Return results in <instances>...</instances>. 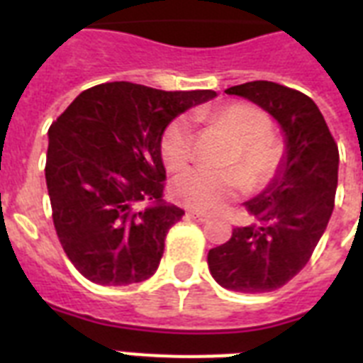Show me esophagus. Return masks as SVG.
<instances>
[{
  "mask_svg": "<svg viewBox=\"0 0 363 363\" xmlns=\"http://www.w3.org/2000/svg\"><path fill=\"white\" fill-rule=\"evenodd\" d=\"M188 216H190V218H194V220H198V222L209 220V215H205V213H199V211H188Z\"/></svg>",
  "mask_w": 363,
  "mask_h": 363,
  "instance_id": "1",
  "label": "esophagus"
}]
</instances>
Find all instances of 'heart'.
Returning a JSON list of instances; mask_svg holds the SVG:
<instances>
[{
  "mask_svg": "<svg viewBox=\"0 0 363 363\" xmlns=\"http://www.w3.org/2000/svg\"><path fill=\"white\" fill-rule=\"evenodd\" d=\"M207 121L228 130L238 141L228 165L232 169H194L173 182V196L182 205L198 211H218L235 199L242 190L259 186L275 175L282 160L281 141L269 133V118L250 104L224 105ZM162 158L173 171L184 169L194 160V131L186 118H177L162 135ZM241 167V170H235Z\"/></svg>",
  "mask_w": 363,
  "mask_h": 363,
  "instance_id": "obj_1",
  "label": "heart"
}]
</instances>
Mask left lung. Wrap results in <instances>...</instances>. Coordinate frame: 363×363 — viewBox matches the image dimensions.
Returning a JSON list of instances; mask_svg holds the SVG:
<instances>
[{
	"instance_id": "1",
	"label": "left lung",
	"mask_w": 363,
	"mask_h": 363,
	"mask_svg": "<svg viewBox=\"0 0 363 363\" xmlns=\"http://www.w3.org/2000/svg\"><path fill=\"white\" fill-rule=\"evenodd\" d=\"M269 113L284 133V154L264 192L245 201L254 222L211 248L207 264L220 286L242 294L273 292L309 262L326 232L337 190L339 150L309 96L269 81L228 88Z\"/></svg>"
}]
</instances>
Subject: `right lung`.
<instances>
[{
    "instance_id": "obj_1",
    "label": "right lung",
    "mask_w": 363,
    "mask_h": 363,
    "mask_svg": "<svg viewBox=\"0 0 363 363\" xmlns=\"http://www.w3.org/2000/svg\"><path fill=\"white\" fill-rule=\"evenodd\" d=\"M216 96L105 82L79 94L48 130L45 177L67 258L88 281H147L184 211L164 201L162 135L173 118Z\"/></svg>"
}]
</instances>
